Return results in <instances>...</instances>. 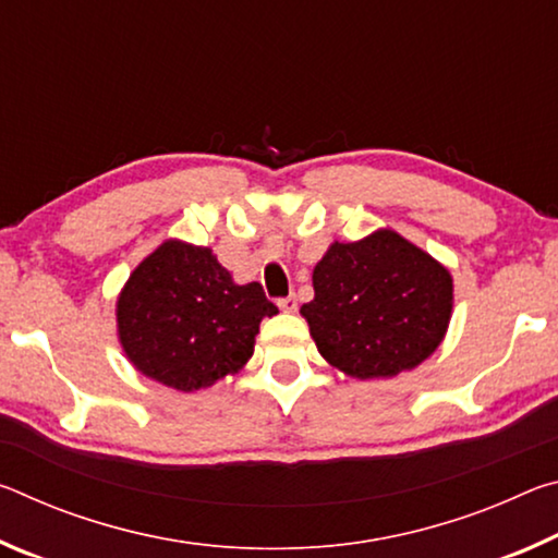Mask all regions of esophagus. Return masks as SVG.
<instances>
[{
	"mask_svg": "<svg viewBox=\"0 0 558 558\" xmlns=\"http://www.w3.org/2000/svg\"><path fill=\"white\" fill-rule=\"evenodd\" d=\"M278 307L282 310V313H295V310H298V300H295V295L280 298V300H278Z\"/></svg>",
	"mask_w": 558,
	"mask_h": 558,
	"instance_id": "esophagus-1",
	"label": "esophagus"
}]
</instances>
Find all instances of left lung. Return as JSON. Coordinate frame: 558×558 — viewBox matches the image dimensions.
Instances as JSON below:
<instances>
[{"mask_svg": "<svg viewBox=\"0 0 558 558\" xmlns=\"http://www.w3.org/2000/svg\"><path fill=\"white\" fill-rule=\"evenodd\" d=\"M300 307L329 364L354 379H391L418 366L446 337L452 278L391 229L329 245Z\"/></svg>", "mask_w": 558, "mask_h": 558, "instance_id": "left-lung-1", "label": "left lung"}]
</instances>
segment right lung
Instances as JSON below:
<instances>
[{"label": "right lung", "mask_w": 558, "mask_h": 558, "mask_svg": "<svg viewBox=\"0 0 558 558\" xmlns=\"http://www.w3.org/2000/svg\"><path fill=\"white\" fill-rule=\"evenodd\" d=\"M116 313L132 366L189 393L239 372L278 307L260 282L235 286L211 248L169 239L132 270Z\"/></svg>", "instance_id": "obj_1"}]
</instances>
